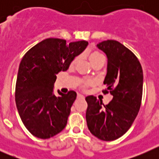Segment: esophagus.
<instances>
[{
	"label": "esophagus",
	"mask_w": 159,
	"mask_h": 159,
	"mask_svg": "<svg viewBox=\"0 0 159 159\" xmlns=\"http://www.w3.org/2000/svg\"><path fill=\"white\" fill-rule=\"evenodd\" d=\"M77 99H84V95H80V94H78V95H77Z\"/></svg>",
	"instance_id": "obj_1"
}]
</instances>
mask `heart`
I'll use <instances>...</instances> for the list:
<instances>
[{
    "label": "heart",
    "mask_w": 159,
    "mask_h": 159,
    "mask_svg": "<svg viewBox=\"0 0 159 159\" xmlns=\"http://www.w3.org/2000/svg\"><path fill=\"white\" fill-rule=\"evenodd\" d=\"M89 60L92 63V64H93L94 63L97 62V61H99V60H104V56L99 51H93L89 54ZM79 61V57H75L74 60L71 61V64L70 66L71 67H74L75 64L78 63ZM92 82L90 80H87V81H84L81 84V88L83 90H86L88 87L92 86Z\"/></svg>",
    "instance_id": "obj_1"
}]
</instances>
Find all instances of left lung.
<instances>
[{
	"mask_svg": "<svg viewBox=\"0 0 159 159\" xmlns=\"http://www.w3.org/2000/svg\"><path fill=\"white\" fill-rule=\"evenodd\" d=\"M107 57V72L103 84L113 99L102 107V100L86 97V120L93 135L113 141L130 129L141 107L143 72L140 62L130 49L119 41L107 40L97 44Z\"/></svg>",
	"mask_w": 159,
	"mask_h": 159,
	"instance_id": "obj_1",
	"label": "left lung"
}]
</instances>
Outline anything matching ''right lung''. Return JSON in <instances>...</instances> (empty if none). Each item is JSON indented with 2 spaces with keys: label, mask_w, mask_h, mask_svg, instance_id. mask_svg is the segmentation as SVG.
Masks as SVG:
<instances>
[{
  "label": "right lung",
  "mask_w": 159,
  "mask_h": 159,
  "mask_svg": "<svg viewBox=\"0 0 159 159\" xmlns=\"http://www.w3.org/2000/svg\"><path fill=\"white\" fill-rule=\"evenodd\" d=\"M85 40L71 42L48 38L30 48L18 70L15 100L20 117L32 135L46 139L64 130L76 93L53 95L57 74L67 71L71 62L88 46Z\"/></svg>",
  "instance_id": "obj_1"
}]
</instances>
